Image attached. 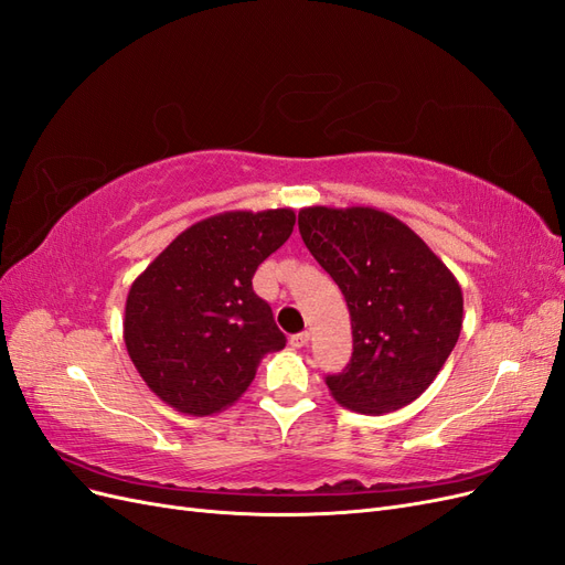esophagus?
Segmentation results:
<instances>
[{
  "mask_svg": "<svg viewBox=\"0 0 565 565\" xmlns=\"http://www.w3.org/2000/svg\"><path fill=\"white\" fill-rule=\"evenodd\" d=\"M309 341H311V332H299V334H292V337H289V344H292L295 349L309 347Z\"/></svg>",
  "mask_w": 565,
  "mask_h": 565,
  "instance_id": "1",
  "label": "esophagus"
}]
</instances>
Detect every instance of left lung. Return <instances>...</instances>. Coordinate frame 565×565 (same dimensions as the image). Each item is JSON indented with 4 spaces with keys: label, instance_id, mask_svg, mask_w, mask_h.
<instances>
[{
    "label": "left lung",
    "instance_id": "obj_1",
    "mask_svg": "<svg viewBox=\"0 0 565 565\" xmlns=\"http://www.w3.org/2000/svg\"><path fill=\"white\" fill-rule=\"evenodd\" d=\"M299 233L347 299L353 355L332 398L386 415L417 401L452 353L465 299L452 270L401 218L374 207H303Z\"/></svg>",
    "mask_w": 565,
    "mask_h": 565
}]
</instances>
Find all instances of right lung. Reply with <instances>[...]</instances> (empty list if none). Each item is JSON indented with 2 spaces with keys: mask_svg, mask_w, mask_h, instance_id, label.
<instances>
[{
  "mask_svg": "<svg viewBox=\"0 0 565 565\" xmlns=\"http://www.w3.org/2000/svg\"><path fill=\"white\" fill-rule=\"evenodd\" d=\"M295 221L289 207L202 218L131 282L125 344L160 401L193 417L221 413L247 391L262 358L285 347L252 278Z\"/></svg>",
  "mask_w": 565,
  "mask_h": 565,
  "instance_id": "right-lung-1",
  "label": "right lung"
}]
</instances>
